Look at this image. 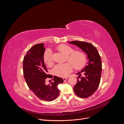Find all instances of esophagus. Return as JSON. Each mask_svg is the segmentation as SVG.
Masks as SVG:
<instances>
[{
	"label": "esophagus",
	"instance_id": "1",
	"mask_svg": "<svg viewBox=\"0 0 124 124\" xmlns=\"http://www.w3.org/2000/svg\"><path fill=\"white\" fill-rule=\"evenodd\" d=\"M67 78H67V77H66V78H63V80L64 81H65V80H66Z\"/></svg>",
	"mask_w": 124,
	"mask_h": 124
}]
</instances>
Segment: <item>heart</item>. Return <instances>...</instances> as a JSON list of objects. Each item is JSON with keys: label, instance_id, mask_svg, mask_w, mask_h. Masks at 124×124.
<instances>
[{"label": "heart", "instance_id": "heart-1", "mask_svg": "<svg viewBox=\"0 0 124 124\" xmlns=\"http://www.w3.org/2000/svg\"><path fill=\"white\" fill-rule=\"evenodd\" d=\"M56 49L66 55V61L70 63L67 62L62 64H58L54 67L53 73L58 77H67L72 72L73 66L75 69L78 70L82 68L86 62V55L82 51L74 50L72 46L66 44L59 45L56 47ZM43 58L45 63L47 66L51 67L54 65L50 50L47 49L46 50L44 54Z\"/></svg>", "mask_w": 124, "mask_h": 124}]
</instances>
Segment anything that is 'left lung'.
Returning <instances> with one entry per match:
<instances>
[{"label": "left lung", "instance_id": "1", "mask_svg": "<svg viewBox=\"0 0 124 124\" xmlns=\"http://www.w3.org/2000/svg\"><path fill=\"white\" fill-rule=\"evenodd\" d=\"M70 43L82 49L86 53L89 59L86 67L77 74L79 77L74 87V91L78 97L86 98L95 92L100 84L102 70L101 56L96 47L90 43L78 41ZM82 73L83 77H81Z\"/></svg>", "mask_w": 124, "mask_h": 124}]
</instances>
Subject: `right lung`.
<instances>
[{
    "instance_id": "right-lung-1",
    "label": "right lung",
    "mask_w": 124,
    "mask_h": 124,
    "mask_svg": "<svg viewBox=\"0 0 124 124\" xmlns=\"http://www.w3.org/2000/svg\"><path fill=\"white\" fill-rule=\"evenodd\" d=\"M45 51L43 43L34 45L29 49L23 60V72L25 81L29 89L38 98L46 101H51L59 94L57 86L62 83V78L54 76V80L48 85L45 84L47 78L53 76L47 74L43 56Z\"/></svg>"
}]
</instances>
